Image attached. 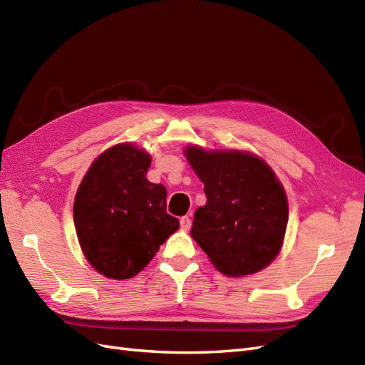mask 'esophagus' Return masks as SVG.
Here are the masks:
<instances>
[{
    "label": "esophagus",
    "mask_w": 365,
    "mask_h": 365,
    "mask_svg": "<svg viewBox=\"0 0 365 365\" xmlns=\"http://www.w3.org/2000/svg\"><path fill=\"white\" fill-rule=\"evenodd\" d=\"M180 222H181V228H182V230H185V231L190 230V227H192V219H190L189 216L181 217Z\"/></svg>",
    "instance_id": "esophagus-1"
}]
</instances>
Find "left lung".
<instances>
[{"mask_svg":"<svg viewBox=\"0 0 365 365\" xmlns=\"http://www.w3.org/2000/svg\"><path fill=\"white\" fill-rule=\"evenodd\" d=\"M184 155L204 182L207 202L190 235L216 269L244 277L279 256L288 225V197L274 170L245 150L187 146Z\"/></svg>","mask_w":365,"mask_h":365,"instance_id":"1","label":"left lung"}]
</instances>
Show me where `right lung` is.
I'll list each match as a JSON object with an SVG mask.
<instances>
[{
    "instance_id": "right-lung-1",
    "label": "right lung",
    "mask_w": 365,
    "mask_h": 365,
    "mask_svg": "<svg viewBox=\"0 0 365 365\" xmlns=\"http://www.w3.org/2000/svg\"><path fill=\"white\" fill-rule=\"evenodd\" d=\"M150 160L145 149L120 143L93 161L77 189V239L86 260L108 279L134 277L180 228L165 212V187L146 178Z\"/></svg>"
}]
</instances>
